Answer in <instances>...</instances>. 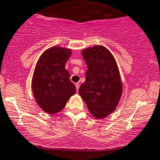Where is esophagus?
Masks as SVG:
<instances>
[{"mask_svg":"<svg viewBox=\"0 0 160 160\" xmlns=\"http://www.w3.org/2000/svg\"><path fill=\"white\" fill-rule=\"evenodd\" d=\"M75 85H76V88H77V92H78L79 88H80V83H75Z\"/></svg>","mask_w":160,"mask_h":160,"instance_id":"1","label":"esophagus"}]
</instances>
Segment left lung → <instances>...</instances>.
<instances>
[{"mask_svg":"<svg viewBox=\"0 0 160 160\" xmlns=\"http://www.w3.org/2000/svg\"><path fill=\"white\" fill-rule=\"evenodd\" d=\"M81 53L88 70L79 95L91 114L95 118L102 119L115 110L122 96L118 67L113 54L105 46L96 45L83 49Z\"/></svg>","mask_w":160,"mask_h":160,"instance_id":"obj_1","label":"left lung"}]
</instances>
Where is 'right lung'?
Returning <instances> with one entry per match:
<instances>
[{"label": "right lung", "mask_w": 160, "mask_h": 160, "mask_svg": "<svg viewBox=\"0 0 160 160\" xmlns=\"http://www.w3.org/2000/svg\"><path fill=\"white\" fill-rule=\"evenodd\" d=\"M71 54V49L54 46L45 50L37 62L31 88L38 107L47 114L63 110L77 92L65 68Z\"/></svg>", "instance_id": "obj_1"}]
</instances>
